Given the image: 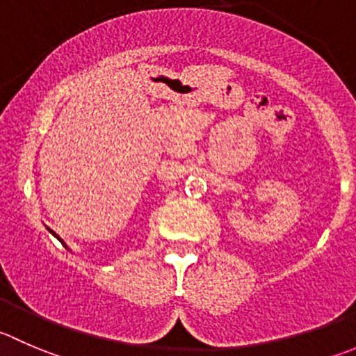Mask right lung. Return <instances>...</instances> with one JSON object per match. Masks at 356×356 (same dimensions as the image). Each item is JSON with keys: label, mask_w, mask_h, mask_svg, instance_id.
<instances>
[{"label": "right lung", "mask_w": 356, "mask_h": 356, "mask_svg": "<svg viewBox=\"0 0 356 356\" xmlns=\"http://www.w3.org/2000/svg\"><path fill=\"white\" fill-rule=\"evenodd\" d=\"M48 231H50V233H51V234H54V236H55V238H57V240H58V241H60V243H62V245H64V247H65V248H67V245H65V243H64V241H62V238H58V236H57V234H55V233H54V231H51V229H48Z\"/></svg>", "instance_id": "right-lung-1"}]
</instances>
